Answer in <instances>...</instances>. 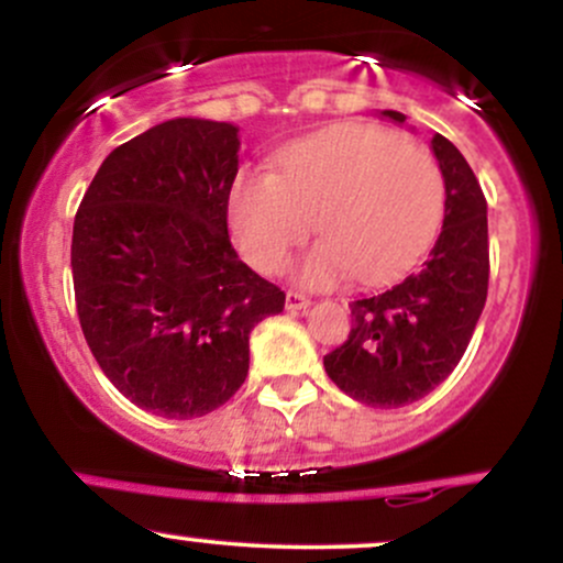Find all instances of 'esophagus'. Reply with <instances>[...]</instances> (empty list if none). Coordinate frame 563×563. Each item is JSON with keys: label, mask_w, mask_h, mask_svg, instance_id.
I'll return each mask as SVG.
<instances>
[{"label": "esophagus", "mask_w": 563, "mask_h": 563, "mask_svg": "<svg viewBox=\"0 0 563 563\" xmlns=\"http://www.w3.org/2000/svg\"><path fill=\"white\" fill-rule=\"evenodd\" d=\"M309 303H312V301H309L307 296L296 294V290H288V294H286V309H290V312H294V309H307Z\"/></svg>", "instance_id": "1"}]
</instances>
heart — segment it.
<instances>
[{"mask_svg":"<svg viewBox=\"0 0 563 563\" xmlns=\"http://www.w3.org/2000/svg\"><path fill=\"white\" fill-rule=\"evenodd\" d=\"M280 172L245 169L230 190L238 249L264 275L280 273L312 232L325 235L296 280L328 288L349 273L386 280L410 269L444 219V179L421 147L371 124H341L296 142Z\"/></svg>","mask_w":563,"mask_h":563,"instance_id":"heart-1","label":"heart"}]
</instances>
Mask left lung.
<instances>
[{
  "instance_id": "1",
  "label": "left lung",
  "mask_w": 563,
  "mask_h": 563,
  "mask_svg": "<svg viewBox=\"0 0 563 563\" xmlns=\"http://www.w3.org/2000/svg\"><path fill=\"white\" fill-rule=\"evenodd\" d=\"M405 124V115L384 111ZM431 151L444 177V222L421 269L384 294L349 303L352 331L322 357L325 373L357 402L402 407L455 371L487 301V200L468 161L442 134Z\"/></svg>"
}]
</instances>
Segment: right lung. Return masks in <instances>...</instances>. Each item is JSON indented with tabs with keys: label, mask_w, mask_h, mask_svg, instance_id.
<instances>
[{
	"label": "right lung",
	"mask_w": 563,
	"mask_h": 563,
	"mask_svg": "<svg viewBox=\"0 0 563 563\" xmlns=\"http://www.w3.org/2000/svg\"><path fill=\"white\" fill-rule=\"evenodd\" d=\"M238 126L172 119L102 161L74 219L76 312L129 402L187 421L249 376V335L286 294L238 260L228 200Z\"/></svg>",
	"instance_id": "add662e5"
}]
</instances>
